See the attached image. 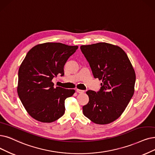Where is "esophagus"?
<instances>
[{
  "mask_svg": "<svg viewBox=\"0 0 155 155\" xmlns=\"http://www.w3.org/2000/svg\"><path fill=\"white\" fill-rule=\"evenodd\" d=\"M76 92L78 93V94H83V93L84 92V90H81L77 89V90H76Z\"/></svg>",
  "mask_w": 155,
  "mask_h": 155,
  "instance_id": "esophagus-1",
  "label": "esophagus"
}]
</instances>
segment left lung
Wrapping results in <instances>:
<instances>
[{
    "mask_svg": "<svg viewBox=\"0 0 155 155\" xmlns=\"http://www.w3.org/2000/svg\"><path fill=\"white\" fill-rule=\"evenodd\" d=\"M95 78L102 80L100 91H86L84 115L96 124L112 123L122 114L134 94L135 73L127 54L117 46L98 42L81 46Z\"/></svg>",
    "mask_w": 155,
    "mask_h": 155,
    "instance_id": "obj_1",
    "label": "left lung"
}]
</instances>
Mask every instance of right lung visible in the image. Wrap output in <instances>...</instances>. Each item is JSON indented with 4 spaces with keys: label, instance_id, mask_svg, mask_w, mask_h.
Masks as SVG:
<instances>
[{
    "label": "right lung",
    "instance_id": "right-lung-1",
    "mask_svg": "<svg viewBox=\"0 0 155 155\" xmlns=\"http://www.w3.org/2000/svg\"><path fill=\"white\" fill-rule=\"evenodd\" d=\"M78 46L45 42L30 49L18 71V95L29 115L42 123H51L65 113V100L74 90L54 88V77L64 75V67Z\"/></svg>",
    "mask_w": 155,
    "mask_h": 155
}]
</instances>
